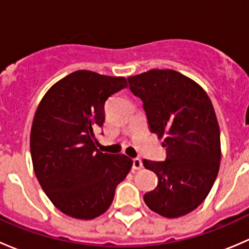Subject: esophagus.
I'll return each instance as SVG.
<instances>
[{
    "label": "esophagus",
    "mask_w": 249,
    "mask_h": 249,
    "mask_svg": "<svg viewBox=\"0 0 249 249\" xmlns=\"http://www.w3.org/2000/svg\"><path fill=\"white\" fill-rule=\"evenodd\" d=\"M132 169L134 170L142 169V160L139 159V158H135V159H132Z\"/></svg>",
    "instance_id": "obj_1"
}]
</instances>
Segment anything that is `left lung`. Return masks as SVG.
<instances>
[{
    "instance_id": "8db88e82",
    "label": "left lung",
    "mask_w": 249,
    "mask_h": 249,
    "mask_svg": "<svg viewBox=\"0 0 249 249\" xmlns=\"http://www.w3.org/2000/svg\"><path fill=\"white\" fill-rule=\"evenodd\" d=\"M143 102L150 131L165 137V161L143 160L158 185L143 196L158 214L177 218L208 195L220 162L219 125L210 97L199 84L173 70H150L127 78Z\"/></svg>"
}]
</instances>
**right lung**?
Masks as SVG:
<instances>
[{
	"instance_id": "right-lung-1",
	"label": "right lung",
	"mask_w": 249,
	"mask_h": 249,
	"mask_svg": "<svg viewBox=\"0 0 249 249\" xmlns=\"http://www.w3.org/2000/svg\"><path fill=\"white\" fill-rule=\"evenodd\" d=\"M127 87L124 77L72 72L55 83L37 107L30 136L36 177L57 210L94 219L109 208L115 188L132 166L124 154L96 148L105 102Z\"/></svg>"
}]
</instances>
